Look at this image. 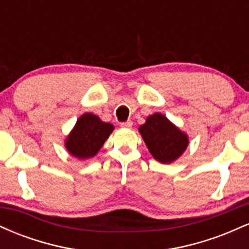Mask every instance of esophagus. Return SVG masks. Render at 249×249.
<instances>
[{
	"label": "esophagus",
	"instance_id": "esophagus-1",
	"mask_svg": "<svg viewBox=\"0 0 249 249\" xmlns=\"http://www.w3.org/2000/svg\"><path fill=\"white\" fill-rule=\"evenodd\" d=\"M132 125H133V123H132V122H131V121H127V122L122 123L121 126H122V127H125V128H131V127H132Z\"/></svg>",
	"mask_w": 249,
	"mask_h": 249
}]
</instances>
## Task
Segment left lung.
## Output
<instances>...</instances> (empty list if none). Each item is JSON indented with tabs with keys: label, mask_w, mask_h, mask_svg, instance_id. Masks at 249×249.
<instances>
[{
	"label": "left lung",
	"mask_w": 249,
	"mask_h": 249,
	"mask_svg": "<svg viewBox=\"0 0 249 249\" xmlns=\"http://www.w3.org/2000/svg\"><path fill=\"white\" fill-rule=\"evenodd\" d=\"M138 131L153 158L161 164L179 159L190 142L187 133L160 112L148 116Z\"/></svg>",
	"instance_id": "8db88e82"
}]
</instances>
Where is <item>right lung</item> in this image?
<instances>
[{
	"mask_svg": "<svg viewBox=\"0 0 249 249\" xmlns=\"http://www.w3.org/2000/svg\"><path fill=\"white\" fill-rule=\"evenodd\" d=\"M113 130L112 124L103 122L93 113L85 112L77 119L75 126L67 136L64 146L70 156L78 160H87L99 152Z\"/></svg>",
	"mask_w": 249,
	"mask_h": 249,
	"instance_id": "right-lung-1",
	"label": "right lung"
}]
</instances>
